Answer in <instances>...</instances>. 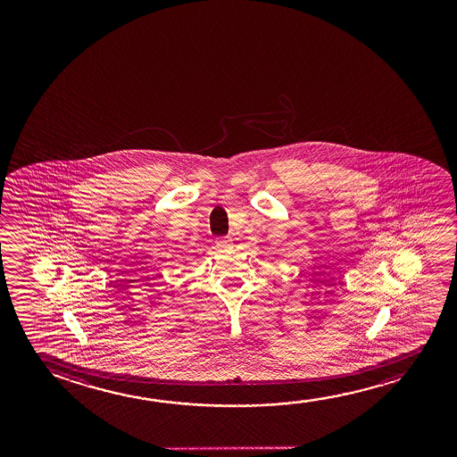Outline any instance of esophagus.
<instances>
[{"mask_svg":"<svg viewBox=\"0 0 457 457\" xmlns=\"http://www.w3.org/2000/svg\"><path fill=\"white\" fill-rule=\"evenodd\" d=\"M215 244H217V248H219L220 251L231 250L232 246H234L231 238H217Z\"/></svg>","mask_w":457,"mask_h":457,"instance_id":"34e87169","label":"esophagus"}]
</instances>
